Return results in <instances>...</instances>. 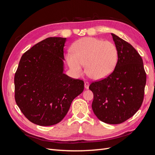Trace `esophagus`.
<instances>
[{
    "label": "esophagus",
    "mask_w": 155,
    "mask_h": 155,
    "mask_svg": "<svg viewBox=\"0 0 155 155\" xmlns=\"http://www.w3.org/2000/svg\"><path fill=\"white\" fill-rule=\"evenodd\" d=\"M88 87H89V83L87 81L85 82V88L86 89H88Z\"/></svg>",
    "instance_id": "1"
}]
</instances>
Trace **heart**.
Here are the masks:
<instances>
[{
    "label": "heart",
    "mask_w": 155,
    "mask_h": 155,
    "mask_svg": "<svg viewBox=\"0 0 155 155\" xmlns=\"http://www.w3.org/2000/svg\"><path fill=\"white\" fill-rule=\"evenodd\" d=\"M72 54L66 55L67 62L77 75L86 72L89 78L100 80L109 76L115 69L118 60L116 46L111 41L87 37L76 41L72 46Z\"/></svg>",
    "instance_id": "obj_1"
}]
</instances>
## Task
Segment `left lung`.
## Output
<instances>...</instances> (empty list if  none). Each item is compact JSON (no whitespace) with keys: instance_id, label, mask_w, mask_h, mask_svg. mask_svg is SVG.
Returning <instances> with one entry per match:
<instances>
[{"instance_id":"8db88e82","label":"left lung","mask_w":155,"mask_h":155,"mask_svg":"<svg viewBox=\"0 0 155 155\" xmlns=\"http://www.w3.org/2000/svg\"><path fill=\"white\" fill-rule=\"evenodd\" d=\"M118 48L114 71L102 80L92 83V108L97 118L109 124H119L132 117L141 107L146 83L143 60L130 44L111 34Z\"/></svg>"}]
</instances>
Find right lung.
<instances>
[{
	"mask_svg": "<svg viewBox=\"0 0 155 155\" xmlns=\"http://www.w3.org/2000/svg\"><path fill=\"white\" fill-rule=\"evenodd\" d=\"M67 39L48 37L22 55L14 78L16 104L26 118L41 126L60 122L84 82L63 73Z\"/></svg>",
	"mask_w": 155,
	"mask_h": 155,
	"instance_id": "add662e5",
	"label": "right lung"
}]
</instances>
